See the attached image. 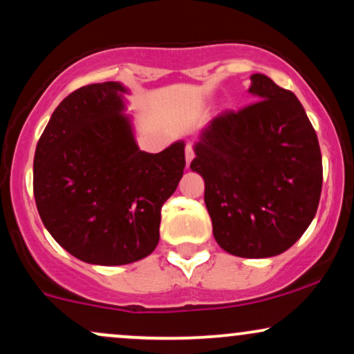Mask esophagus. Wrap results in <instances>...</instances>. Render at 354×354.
<instances>
[{
  "label": "esophagus",
  "instance_id": "esophagus-1",
  "mask_svg": "<svg viewBox=\"0 0 354 354\" xmlns=\"http://www.w3.org/2000/svg\"><path fill=\"white\" fill-rule=\"evenodd\" d=\"M185 158H186V166H189V163L193 161V158H194V149L191 145H188L185 148Z\"/></svg>",
  "mask_w": 354,
  "mask_h": 354
}]
</instances>
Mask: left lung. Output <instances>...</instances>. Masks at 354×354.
Returning a JSON list of instances; mask_svg holds the SVG:
<instances>
[{"mask_svg": "<svg viewBox=\"0 0 354 354\" xmlns=\"http://www.w3.org/2000/svg\"><path fill=\"white\" fill-rule=\"evenodd\" d=\"M254 103L209 121L189 168L205 180L214 239L239 258L281 254L315 218L323 185L318 136L303 104L265 75Z\"/></svg>", "mask_w": 354, "mask_h": 354, "instance_id": "left-lung-1", "label": "left lung"}]
</instances>
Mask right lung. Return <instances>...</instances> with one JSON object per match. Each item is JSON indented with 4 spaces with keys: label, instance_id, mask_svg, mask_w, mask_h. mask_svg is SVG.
<instances>
[{
    "label": "right lung",
    "instance_id": "add662e5",
    "mask_svg": "<svg viewBox=\"0 0 354 354\" xmlns=\"http://www.w3.org/2000/svg\"><path fill=\"white\" fill-rule=\"evenodd\" d=\"M124 93L116 81L76 89L36 145L33 191L43 225L89 265H128L153 253L161 206L186 165L185 141L156 154L138 148Z\"/></svg>",
    "mask_w": 354,
    "mask_h": 354
}]
</instances>
